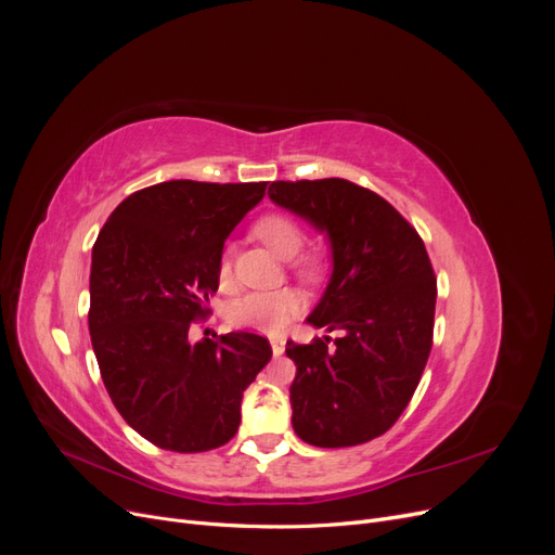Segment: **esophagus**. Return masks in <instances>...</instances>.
Returning a JSON list of instances; mask_svg holds the SVG:
<instances>
[{"label": "esophagus", "instance_id": "34e87169", "mask_svg": "<svg viewBox=\"0 0 555 555\" xmlns=\"http://www.w3.org/2000/svg\"><path fill=\"white\" fill-rule=\"evenodd\" d=\"M271 349H273V357H280L284 351V340L280 338H271Z\"/></svg>", "mask_w": 555, "mask_h": 555}]
</instances>
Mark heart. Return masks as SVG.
<instances>
[{"instance_id":"heart-1","label":"heart","mask_w":555,"mask_h":555,"mask_svg":"<svg viewBox=\"0 0 555 555\" xmlns=\"http://www.w3.org/2000/svg\"><path fill=\"white\" fill-rule=\"evenodd\" d=\"M255 236L263 247L273 251L278 259H294L304 245V231L287 215H266L251 227ZM294 268L304 278H317L322 271V261L317 255H306L294 259ZM220 278H229V259L220 263ZM304 308V300L294 289L278 292H255L233 300L227 310V319L233 326L255 328L261 333H278L287 326L292 319Z\"/></svg>"}]
</instances>
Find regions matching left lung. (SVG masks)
<instances>
[{"instance_id": "1", "label": "left lung", "mask_w": 555, "mask_h": 555, "mask_svg": "<svg viewBox=\"0 0 555 555\" xmlns=\"http://www.w3.org/2000/svg\"><path fill=\"white\" fill-rule=\"evenodd\" d=\"M275 206L324 233L331 278L306 322L343 331L287 340L296 363L292 426L312 447H354L389 430L416 389L433 345L438 284L418 233L389 201L343 178L275 180Z\"/></svg>"}]
</instances>
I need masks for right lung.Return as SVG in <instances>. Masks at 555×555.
Here are the masks:
<instances>
[{"label": "right lung", "mask_w": 555, "mask_h": 555, "mask_svg": "<svg viewBox=\"0 0 555 555\" xmlns=\"http://www.w3.org/2000/svg\"><path fill=\"white\" fill-rule=\"evenodd\" d=\"M266 184L159 182L127 196L99 231L92 349L117 412L159 449L227 444L241 424L243 391L273 357L268 340L247 331L188 338L220 287L224 241Z\"/></svg>", "instance_id": "obj_1"}]
</instances>
